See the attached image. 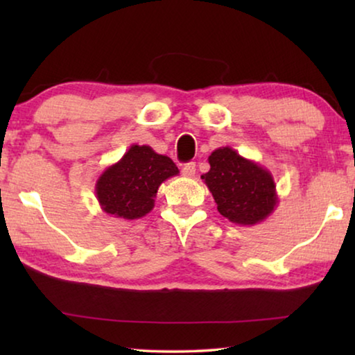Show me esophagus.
Segmentation results:
<instances>
[{"label":"esophagus","instance_id":"esophagus-1","mask_svg":"<svg viewBox=\"0 0 355 355\" xmlns=\"http://www.w3.org/2000/svg\"><path fill=\"white\" fill-rule=\"evenodd\" d=\"M182 173L184 177H188V178H192L196 175V163H188V164H184L183 166V169H182Z\"/></svg>","mask_w":355,"mask_h":355}]
</instances>
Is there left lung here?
<instances>
[{
    "label": "left lung",
    "instance_id": "left-lung-1",
    "mask_svg": "<svg viewBox=\"0 0 355 355\" xmlns=\"http://www.w3.org/2000/svg\"><path fill=\"white\" fill-rule=\"evenodd\" d=\"M208 163L202 180L224 218L238 225H255L272 214L279 197L268 169L232 147L216 148Z\"/></svg>",
    "mask_w": 355,
    "mask_h": 355
}]
</instances>
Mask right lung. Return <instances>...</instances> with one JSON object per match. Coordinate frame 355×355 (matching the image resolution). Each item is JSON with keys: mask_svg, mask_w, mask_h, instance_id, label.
<instances>
[{"mask_svg": "<svg viewBox=\"0 0 355 355\" xmlns=\"http://www.w3.org/2000/svg\"><path fill=\"white\" fill-rule=\"evenodd\" d=\"M175 163L152 147L133 144L117 163L106 167L95 184L105 213L120 219H139L152 211L161 183L178 175Z\"/></svg>", "mask_w": 355, "mask_h": 355, "instance_id": "right-lung-1", "label": "right lung"}]
</instances>
